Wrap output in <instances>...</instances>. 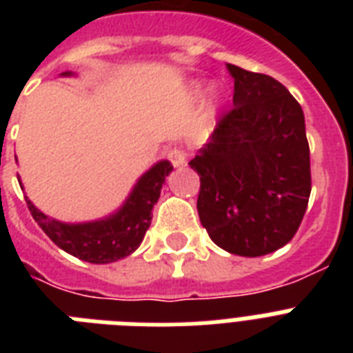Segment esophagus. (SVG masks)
Returning a JSON list of instances; mask_svg holds the SVG:
<instances>
[{"mask_svg": "<svg viewBox=\"0 0 353 353\" xmlns=\"http://www.w3.org/2000/svg\"><path fill=\"white\" fill-rule=\"evenodd\" d=\"M187 150L185 148H179V146H176V148H172L170 152H168V159H170V163L174 166H185L187 165Z\"/></svg>", "mask_w": 353, "mask_h": 353, "instance_id": "1", "label": "esophagus"}]
</instances>
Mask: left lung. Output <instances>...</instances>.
Returning <instances> with one entry per match:
<instances>
[{"label": "left lung", "instance_id": "8db88e82", "mask_svg": "<svg viewBox=\"0 0 353 353\" xmlns=\"http://www.w3.org/2000/svg\"><path fill=\"white\" fill-rule=\"evenodd\" d=\"M234 106L188 165L210 240L238 256H263L295 236L312 192L301 104L273 77L227 63Z\"/></svg>", "mask_w": 353, "mask_h": 353}]
</instances>
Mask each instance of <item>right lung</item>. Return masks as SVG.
<instances>
[{
    "label": "right lung",
    "mask_w": 353,
    "mask_h": 353,
    "mask_svg": "<svg viewBox=\"0 0 353 353\" xmlns=\"http://www.w3.org/2000/svg\"><path fill=\"white\" fill-rule=\"evenodd\" d=\"M63 74H69L65 71ZM172 172L168 161H161L144 174L119 212L101 221L69 225L51 220L27 199L30 214L60 249L91 263L117 262L132 254L143 241L152 221V209L161 196L165 177Z\"/></svg>",
    "instance_id": "obj_1"
}]
</instances>
